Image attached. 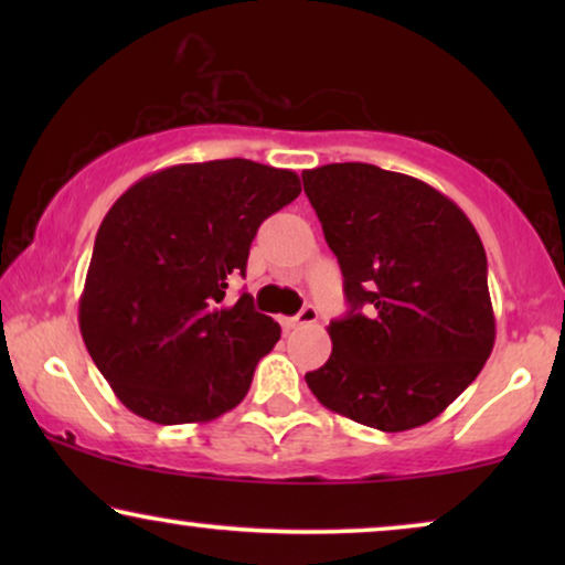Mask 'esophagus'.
I'll use <instances>...</instances> for the list:
<instances>
[{"instance_id":"esophagus-1","label":"esophagus","mask_w":565,"mask_h":565,"mask_svg":"<svg viewBox=\"0 0 565 565\" xmlns=\"http://www.w3.org/2000/svg\"><path fill=\"white\" fill-rule=\"evenodd\" d=\"M319 321V311H316L313 306H306L303 311L298 316H290V319H282V327L285 329H298V327H308V323H316Z\"/></svg>"}]
</instances>
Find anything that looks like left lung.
Listing matches in <instances>:
<instances>
[{"label":"left lung","instance_id":"1","mask_svg":"<svg viewBox=\"0 0 565 565\" xmlns=\"http://www.w3.org/2000/svg\"><path fill=\"white\" fill-rule=\"evenodd\" d=\"M303 188L350 303L306 373L331 412L381 431L422 427L481 373L497 339L486 252L468 215L416 177L344 161Z\"/></svg>","mask_w":565,"mask_h":565}]
</instances>
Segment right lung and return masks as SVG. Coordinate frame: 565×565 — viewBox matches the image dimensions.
Masks as SVG:
<instances>
[{
	"label": "right lung",
	"instance_id": "obj_1",
	"mask_svg": "<svg viewBox=\"0 0 565 565\" xmlns=\"http://www.w3.org/2000/svg\"><path fill=\"white\" fill-rule=\"evenodd\" d=\"M300 195L290 169L249 159L177 164L138 180L97 231L79 329L122 406L157 424L238 406L280 327L242 292L262 221Z\"/></svg>",
	"mask_w": 565,
	"mask_h": 565
}]
</instances>
